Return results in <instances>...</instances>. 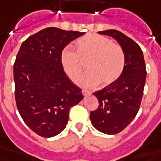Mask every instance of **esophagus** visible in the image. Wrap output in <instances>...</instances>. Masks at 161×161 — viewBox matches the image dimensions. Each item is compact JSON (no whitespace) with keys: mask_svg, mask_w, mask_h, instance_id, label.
I'll return each instance as SVG.
<instances>
[{"mask_svg":"<svg viewBox=\"0 0 161 161\" xmlns=\"http://www.w3.org/2000/svg\"><path fill=\"white\" fill-rule=\"evenodd\" d=\"M82 93H83V95H84V96H87V95L90 94V91H88V90H82Z\"/></svg>","mask_w":161,"mask_h":161,"instance_id":"obj_1","label":"esophagus"}]
</instances>
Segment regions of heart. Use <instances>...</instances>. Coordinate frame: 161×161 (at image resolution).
Wrapping results in <instances>:
<instances>
[{
    "mask_svg": "<svg viewBox=\"0 0 161 161\" xmlns=\"http://www.w3.org/2000/svg\"><path fill=\"white\" fill-rule=\"evenodd\" d=\"M89 71L81 77L79 84L94 87L114 84L122 75L125 65V54L119 44L111 42L106 36L89 34L76 41V51L65 47L60 55V63L65 73L76 83L84 69Z\"/></svg>",
    "mask_w": 161,
    "mask_h": 161,
    "instance_id": "heart-1",
    "label": "heart"
}]
</instances>
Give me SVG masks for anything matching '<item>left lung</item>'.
<instances>
[{
	"label": "left lung",
	"instance_id": "left-lung-1",
	"mask_svg": "<svg viewBox=\"0 0 161 161\" xmlns=\"http://www.w3.org/2000/svg\"><path fill=\"white\" fill-rule=\"evenodd\" d=\"M114 37L124 49L125 65L114 84L93 93L99 107L90 113L93 126L99 131L114 135L122 131L137 114L146 81V65L141 47L131 38L116 30L99 31Z\"/></svg>",
	"mask_w": 161,
	"mask_h": 161
}]
</instances>
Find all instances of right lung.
<instances>
[{
  "label": "right lung",
  "mask_w": 161,
  "mask_h": 161,
  "mask_svg": "<svg viewBox=\"0 0 161 161\" xmlns=\"http://www.w3.org/2000/svg\"><path fill=\"white\" fill-rule=\"evenodd\" d=\"M84 32L48 27L24 42L14 65L18 110L30 129L52 137L65 129L69 111L84 98L60 63L65 47Z\"/></svg>",
  "instance_id": "right-lung-1"
}]
</instances>
